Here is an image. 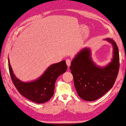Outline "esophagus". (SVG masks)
Listing matches in <instances>:
<instances>
[{
    "instance_id": "esophagus-1",
    "label": "esophagus",
    "mask_w": 126,
    "mask_h": 126,
    "mask_svg": "<svg viewBox=\"0 0 126 126\" xmlns=\"http://www.w3.org/2000/svg\"><path fill=\"white\" fill-rule=\"evenodd\" d=\"M66 64L68 66H69L71 65V60L69 59H67L66 60Z\"/></svg>"
}]
</instances>
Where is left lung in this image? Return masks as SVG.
I'll use <instances>...</instances> for the list:
<instances>
[{
    "label": "left lung",
    "instance_id": "1",
    "mask_svg": "<svg viewBox=\"0 0 126 126\" xmlns=\"http://www.w3.org/2000/svg\"><path fill=\"white\" fill-rule=\"evenodd\" d=\"M106 40L113 45V59L107 66L97 67L90 57V51L85 48L75 57L70 67L78 95L84 100L95 101L103 96L113 87L118 76V46L112 39Z\"/></svg>",
    "mask_w": 126,
    "mask_h": 126
}]
</instances>
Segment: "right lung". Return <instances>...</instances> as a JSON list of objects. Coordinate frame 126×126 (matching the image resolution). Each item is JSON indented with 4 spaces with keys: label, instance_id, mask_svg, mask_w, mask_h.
<instances>
[{
    "label": "right lung",
    "instance_id": "obj_1",
    "mask_svg": "<svg viewBox=\"0 0 126 126\" xmlns=\"http://www.w3.org/2000/svg\"><path fill=\"white\" fill-rule=\"evenodd\" d=\"M8 66L13 83L18 92L28 100L37 103H45L52 97L57 78L65 72L67 68L65 61H62L51 65L38 80L25 83L15 78L9 61Z\"/></svg>",
    "mask_w": 126,
    "mask_h": 126
}]
</instances>
